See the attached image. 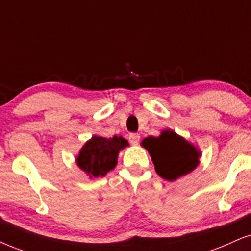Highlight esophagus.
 Masks as SVG:
<instances>
[{
    "instance_id": "obj_1",
    "label": "esophagus",
    "mask_w": 251,
    "mask_h": 251,
    "mask_svg": "<svg viewBox=\"0 0 251 251\" xmlns=\"http://www.w3.org/2000/svg\"><path fill=\"white\" fill-rule=\"evenodd\" d=\"M128 140L132 145H138L139 141H140V135L138 133H131L128 136Z\"/></svg>"
}]
</instances>
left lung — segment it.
Instances as JSON below:
<instances>
[{
    "instance_id": "8db88e82",
    "label": "left lung",
    "mask_w": 251,
    "mask_h": 251,
    "mask_svg": "<svg viewBox=\"0 0 251 251\" xmlns=\"http://www.w3.org/2000/svg\"><path fill=\"white\" fill-rule=\"evenodd\" d=\"M141 145L151 154L156 173L167 180H175L191 173L201 156L195 146L171 129L162 131L156 138H145Z\"/></svg>"
}]
</instances>
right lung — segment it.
Returning a JSON list of instances; mask_svg holds the SVG:
<instances>
[{
  "label": "right lung",
  "mask_w": 251,
  "mask_h": 251,
  "mask_svg": "<svg viewBox=\"0 0 251 251\" xmlns=\"http://www.w3.org/2000/svg\"><path fill=\"white\" fill-rule=\"evenodd\" d=\"M127 146V140L122 136L103 138L94 135L81 148L76 157V163L90 178L103 177L110 170L115 169L120 149Z\"/></svg>",
  "instance_id": "obj_1"
}]
</instances>
